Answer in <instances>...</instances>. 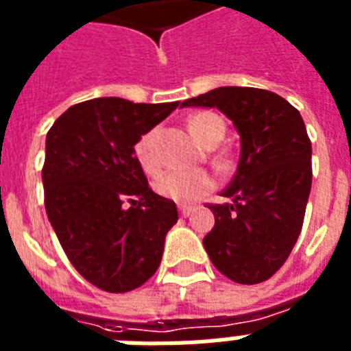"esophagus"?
Returning <instances> with one entry per match:
<instances>
[{"mask_svg": "<svg viewBox=\"0 0 351 351\" xmlns=\"http://www.w3.org/2000/svg\"><path fill=\"white\" fill-rule=\"evenodd\" d=\"M193 211H195V208H187V206H182V208H180V215H182V217H189V215H191Z\"/></svg>", "mask_w": 351, "mask_h": 351, "instance_id": "obj_1", "label": "esophagus"}]
</instances>
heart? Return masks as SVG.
I'll use <instances>...</instances> for the list:
<instances>
[{
  "label": "heart",
  "instance_id": "b5f03b06",
  "mask_svg": "<svg viewBox=\"0 0 351 351\" xmlns=\"http://www.w3.org/2000/svg\"><path fill=\"white\" fill-rule=\"evenodd\" d=\"M187 127L193 138L204 147H215L217 143L224 138L226 125L222 118L217 117L215 112L202 111L193 114L187 120ZM154 136L156 132L149 131L134 145V156L147 175H156L160 171V158L154 147ZM226 160L217 158V164L222 165ZM215 182L209 173L206 171H193V173H167L160 176L156 182V193L160 197L169 198L178 204L197 202L198 198L208 195L213 189Z\"/></svg>",
  "mask_w": 351,
  "mask_h": 351
}]
</instances>
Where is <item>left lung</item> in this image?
Instances as JSON below:
<instances>
[{"label":"left lung","mask_w":351,"mask_h":351,"mask_svg":"<svg viewBox=\"0 0 351 351\" xmlns=\"http://www.w3.org/2000/svg\"><path fill=\"white\" fill-rule=\"evenodd\" d=\"M182 107H217L240 134L239 167L209 204L213 230L204 247L222 275L258 284L280 269L299 239L311 191V142L300 112L282 96L253 87H219Z\"/></svg>","instance_id":"1"}]
</instances>
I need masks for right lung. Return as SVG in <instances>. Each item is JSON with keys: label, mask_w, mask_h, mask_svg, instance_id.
Returning a JSON list of instances; mask_svg holds the SVG:
<instances>
[{"label": "right lung", "mask_w": 351, "mask_h": 351, "mask_svg": "<svg viewBox=\"0 0 351 351\" xmlns=\"http://www.w3.org/2000/svg\"><path fill=\"white\" fill-rule=\"evenodd\" d=\"M178 104L95 98L69 107L47 132V217L76 271L104 291L125 293L153 277L178 220L134 156L140 136Z\"/></svg>", "instance_id": "right-lung-1"}]
</instances>
